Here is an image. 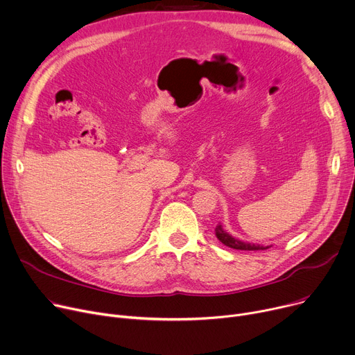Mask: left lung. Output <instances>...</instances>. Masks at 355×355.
<instances>
[{"instance_id":"left-lung-1","label":"left lung","mask_w":355,"mask_h":355,"mask_svg":"<svg viewBox=\"0 0 355 355\" xmlns=\"http://www.w3.org/2000/svg\"><path fill=\"white\" fill-rule=\"evenodd\" d=\"M214 232H216V237L219 239L225 246H227V248H230V249H236V250H266V249H268V246H260V244H252V243H244V241H241V240H239V239H234V237H232L229 233H226L225 230H223V227H222V225H217L216 226V229H214Z\"/></svg>"}]
</instances>
